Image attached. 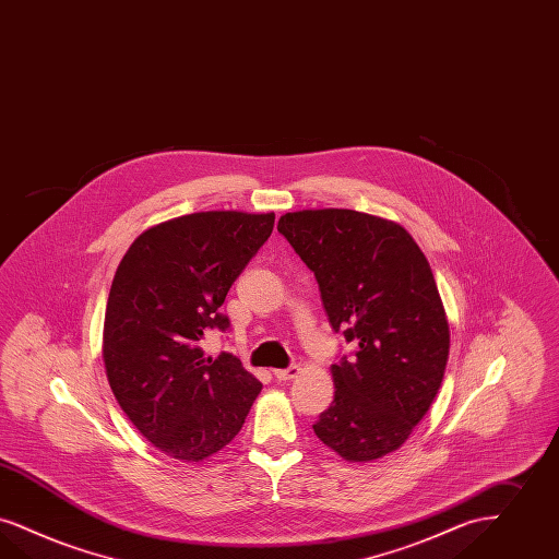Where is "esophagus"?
I'll return each mask as SVG.
<instances>
[{
	"label": "esophagus",
	"instance_id": "obj_1",
	"mask_svg": "<svg viewBox=\"0 0 559 559\" xmlns=\"http://www.w3.org/2000/svg\"><path fill=\"white\" fill-rule=\"evenodd\" d=\"M297 374H299V366H289V368H283V370H274V379L281 380V382L293 380Z\"/></svg>",
	"mask_w": 559,
	"mask_h": 559
}]
</instances>
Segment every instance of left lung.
<instances>
[{
    "label": "left lung",
    "mask_w": 559,
    "mask_h": 559,
    "mask_svg": "<svg viewBox=\"0 0 559 559\" xmlns=\"http://www.w3.org/2000/svg\"><path fill=\"white\" fill-rule=\"evenodd\" d=\"M278 233L312 270L329 322L358 343L331 366L335 400L316 437L347 462L400 449L443 382L449 324L430 264L397 223L356 210H301Z\"/></svg>",
    "instance_id": "obj_1"
}]
</instances>
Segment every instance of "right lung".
I'll return each instance as SVG.
<instances>
[{
  "mask_svg": "<svg viewBox=\"0 0 559 559\" xmlns=\"http://www.w3.org/2000/svg\"><path fill=\"white\" fill-rule=\"evenodd\" d=\"M274 214L198 212L141 233L120 260L104 320L114 397L162 453L203 462L228 445L262 391L241 361L200 341L228 329L224 297L269 241Z\"/></svg>",
  "mask_w": 559,
  "mask_h": 559,
  "instance_id": "right-lung-1",
  "label": "right lung"
}]
</instances>
